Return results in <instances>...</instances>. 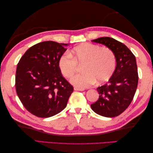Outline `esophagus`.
Returning a JSON list of instances; mask_svg holds the SVG:
<instances>
[{
	"mask_svg": "<svg viewBox=\"0 0 153 153\" xmlns=\"http://www.w3.org/2000/svg\"><path fill=\"white\" fill-rule=\"evenodd\" d=\"M74 89L75 90V91H84V90H85V89L78 88V87H74Z\"/></svg>",
	"mask_w": 153,
	"mask_h": 153,
	"instance_id": "esophagus-1",
	"label": "esophagus"
}]
</instances>
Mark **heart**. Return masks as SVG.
Instances as JSON below:
<instances>
[{
    "label": "heart",
    "instance_id": "1",
    "mask_svg": "<svg viewBox=\"0 0 153 153\" xmlns=\"http://www.w3.org/2000/svg\"><path fill=\"white\" fill-rule=\"evenodd\" d=\"M84 63L83 73L75 75L71 80L72 85L80 88L88 87L97 82L101 84L111 78L116 69V57L107 47L83 43L59 57V68L66 78H71L76 71V64Z\"/></svg>",
    "mask_w": 153,
    "mask_h": 153
}]
</instances>
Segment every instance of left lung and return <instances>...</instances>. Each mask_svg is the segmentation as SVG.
I'll list each match as a JSON object with an SVG mask.
<instances>
[{"mask_svg": "<svg viewBox=\"0 0 153 153\" xmlns=\"http://www.w3.org/2000/svg\"><path fill=\"white\" fill-rule=\"evenodd\" d=\"M111 49L116 57V69L106 84L97 88L99 99L91 104L97 114L114 117L123 112L131 104L136 91L138 74L136 57L126 45L111 37L92 41Z\"/></svg>", "mask_w": 153, "mask_h": 153, "instance_id": "1", "label": "left lung"}]
</instances>
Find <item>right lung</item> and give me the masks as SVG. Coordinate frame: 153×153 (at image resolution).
<instances>
[{"instance_id": "right-lung-1", "label": "right lung", "mask_w": 153, "mask_h": 153, "mask_svg": "<svg viewBox=\"0 0 153 153\" xmlns=\"http://www.w3.org/2000/svg\"><path fill=\"white\" fill-rule=\"evenodd\" d=\"M68 45L54 41L39 42L27 49L17 64V94L27 111L35 116L48 118L58 114L73 92L58 66Z\"/></svg>"}]
</instances>
